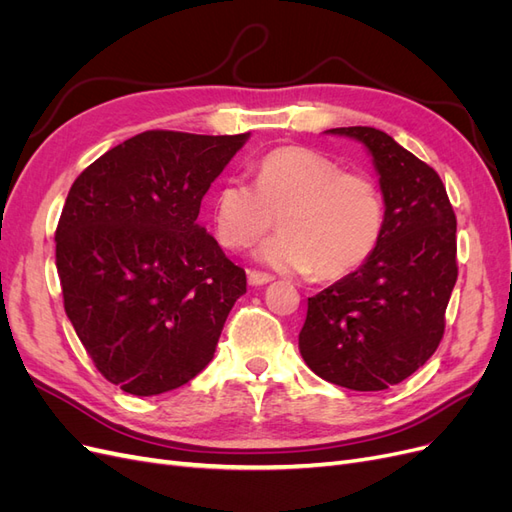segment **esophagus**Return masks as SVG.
<instances>
[{
	"label": "esophagus",
	"mask_w": 512,
	"mask_h": 512,
	"mask_svg": "<svg viewBox=\"0 0 512 512\" xmlns=\"http://www.w3.org/2000/svg\"><path fill=\"white\" fill-rule=\"evenodd\" d=\"M247 282H250L252 286H262V284L273 282V275L265 273V271H250L247 273Z\"/></svg>",
	"instance_id": "obj_1"
}]
</instances>
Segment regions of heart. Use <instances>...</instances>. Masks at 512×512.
<instances>
[{"label": "heart", "instance_id": "obj_1", "mask_svg": "<svg viewBox=\"0 0 512 512\" xmlns=\"http://www.w3.org/2000/svg\"><path fill=\"white\" fill-rule=\"evenodd\" d=\"M280 218V235L258 256L282 271L344 280L376 252L386 226V200L376 177L344 170L307 147H277L256 164V183L222 181L213 224L230 250L262 239Z\"/></svg>", "mask_w": 512, "mask_h": 512}]
</instances>
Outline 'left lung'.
Wrapping results in <instances>:
<instances>
[{
	"label": "left lung",
	"instance_id": "8db88e82",
	"mask_svg": "<svg viewBox=\"0 0 512 512\" xmlns=\"http://www.w3.org/2000/svg\"><path fill=\"white\" fill-rule=\"evenodd\" d=\"M374 158L386 200L376 252L307 299L299 350L322 380L384 391L436 352L457 282V218L440 175L376 128H333Z\"/></svg>",
	"mask_w": 512,
	"mask_h": 512
}]
</instances>
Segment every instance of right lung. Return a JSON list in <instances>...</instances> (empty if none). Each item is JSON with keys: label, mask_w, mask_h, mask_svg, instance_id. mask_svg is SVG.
I'll return each instance as SVG.
<instances>
[{"label": "right lung", "mask_w": 512, "mask_h": 512, "mask_svg": "<svg viewBox=\"0 0 512 512\" xmlns=\"http://www.w3.org/2000/svg\"><path fill=\"white\" fill-rule=\"evenodd\" d=\"M247 136L147 130L72 183L55 230L64 307L121 391L179 389L213 359L247 280L196 218Z\"/></svg>", "instance_id": "right-lung-1"}]
</instances>
